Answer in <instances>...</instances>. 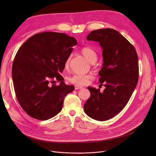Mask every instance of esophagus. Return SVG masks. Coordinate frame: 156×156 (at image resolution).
<instances>
[{
  "mask_svg": "<svg viewBox=\"0 0 156 156\" xmlns=\"http://www.w3.org/2000/svg\"><path fill=\"white\" fill-rule=\"evenodd\" d=\"M83 88L82 87L80 86V85H75V90H79V89H81V88Z\"/></svg>",
  "mask_w": 156,
  "mask_h": 156,
  "instance_id": "1",
  "label": "esophagus"
}]
</instances>
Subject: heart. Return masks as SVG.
<instances>
[{
  "label": "heart",
  "instance_id": "obj_1",
  "mask_svg": "<svg viewBox=\"0 0 156 156\" xmlns=\"http://www.w3.org/2000/svg\"><path fill=\"white\" fill-rule=\"evenodd\" d=\"M80 52L85 58L90 62L97 60V54L92 48L89 47H83L81 48ZM69 61L70 57H68L66 61V66H68L69 65ZM92 78L93 76L92 75H74L69 78V81L71 83L75 85H84L88 83L89 80L92 79Z\"/></svg>",
  "mask_w": 156,
  "mask_h": 156
}]
</instances>
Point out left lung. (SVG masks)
<instances>
[{"mask_svg":"<svg viewBox=\"0 0 156 156\" xmlns=\"http://www.w3.org/2000/svg\"><path fill=\"white\" fill-rule=\"evenodd\" d=\"M87 40L100 44L103 66L99 72V81L105 88L88 87L90 97L84 104L87 115L97 121L108 120L120 112L132 96L138 80V60L135 47L114 29L94 30Z\"/></svg>","mask_w":156,"mask_h":156,"instance_id":"left-lung-1","label":"left lung"}]
</instances>
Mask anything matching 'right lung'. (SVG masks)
<instances>
[{
	"label": "right lung",
	"mask_w": 156,
	"mask_h": 156,
	"mask_svg": "<svg viewBox=\"0 0 156 156\" xmlns=\"http://www.w3.org/2000/svg\"><path fill=\"white\" fill-rule=\"evenodd\" d=\"M76 40L62 33L42 32L28 39L14 57L12 76L16 98L32 118L47 120L61 112L64 97L74 90L60 75ZM60 83H54L55 80Z\"/></svg>",
	"instance_id": "add662e5"
}]
</instances>
